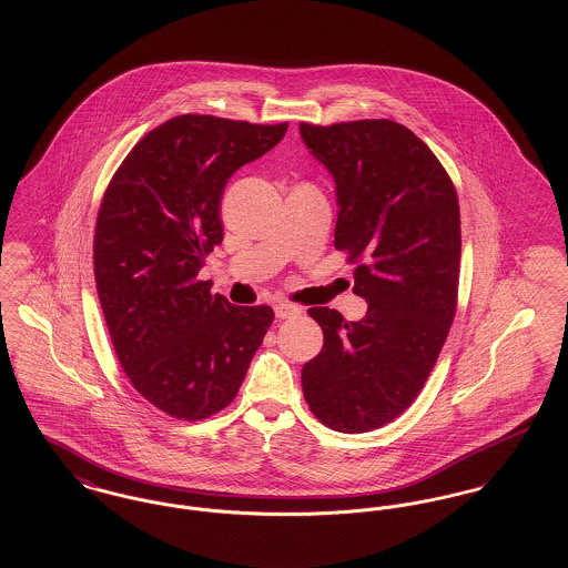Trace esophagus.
<instances>
[{"instance_id":"1","label":"esophagus","mask_w":568,"mask_h":568,"mask_svg":"<svg viewBox=\"0 0 568 568\" xmlns=\"http://www.w3.org/2000/svg\"><path fill=\"white\" fill-rule=\"evenodd\" d=\"M273 310H275V316L277 318H295L301 314V310H298L297 305H293V303H286V301H280V303H275L273 305Z\"/></svg>"}]
</instances>
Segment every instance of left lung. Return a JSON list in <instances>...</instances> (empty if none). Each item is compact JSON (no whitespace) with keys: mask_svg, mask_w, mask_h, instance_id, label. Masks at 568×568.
Wrapping results in <instances>:
<instances>
[{"mask_svg":"<svg viewBox=\"0 0 568 568\" xmlns=\"http://www.w3.org/2000/svg\"><path fill=\"white\" fill-rule=\"evenodd\" d=\"M298 132L335 181V247L357 263L353 291L367 301L357 323L310 307L325 344L303 365L301 385L327 427L363 434L417 399L447 339L462 256L457 192L402 123H301Z\"/></svg>","mask_w":568,"mask_h":568,"instance_id":"left-lung-1","label":"left lung"}]
</instances>
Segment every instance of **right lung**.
Wrapping results in <instances>:
<instances>
[{
    "label": "right lung",
    "mask_w": 568,
    "mask_h": 568,
    "mask_svg": "<svg viewBox=\"0 0 568 568\" xmlns=\"http://www.w3.org/2000/svg\"><path fill=\"white\" fill-rule=\"evenodd\" d=\"M288 123L180 115L121 162L98 211L95 291L125 376L155 408L201 420L226 408L273 323L199 280L222 243L220 203L243 164L273 150Z\"/></svg>",
    "instance_id": "right-lung-1"
}]
</instances>
